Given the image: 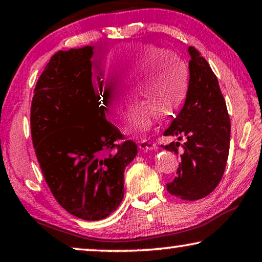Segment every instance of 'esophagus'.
<instances>
[{"label":"esophagus","mask_w":262,"mask_h":262,"mask_svg":"<svg viewBox=\"0 0 262 262\" xmlns=\"http://www.w3.org/2000/svg\"><path fill=\"white\" fill-rule=\"evenodd\" d=\"M139 148L142 149V150H146V152H148V150L157 149L158 147L154 142L147 141V140H142V141L139 142Z\"/></svg>","instance_id":"esophagus-1"}]
</instances>
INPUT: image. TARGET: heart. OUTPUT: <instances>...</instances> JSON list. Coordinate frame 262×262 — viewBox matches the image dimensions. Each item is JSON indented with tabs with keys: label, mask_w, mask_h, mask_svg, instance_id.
Here are the masks:
<instances>
[{
	"label": "heart",
	"mask_w": 262,
	"mask_h": 262,
	"mask_svg": "<svg viewBox=\"0 0 262 262\" xmlns=\"http://www.w3.org/2000/svg\"><path fill=\"white\" fill-rule=\"evenodd\" d=\"M105 68L114 82L101 78L96 86V98L103 115L114 121L122 119L127 104L124 90H129V95L142 104L132 110L130 126L126 127L130 135L148 132L153 123L152 110L160 115L171 113L185 95V62L176 53L157 46H121L109 54Z\"/></svg>",
	"instance_id": "1"
}]
</instances>
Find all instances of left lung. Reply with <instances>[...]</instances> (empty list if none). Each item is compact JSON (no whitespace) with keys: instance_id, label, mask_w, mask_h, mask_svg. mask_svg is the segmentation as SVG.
I'll return each mask as SVG.
<instances>
[{"instance_id":"left-lung-1","label":"left lung","mask_w":262,"mask_h":262,"mask_svg":"<svg viewBox=\"0 0 262 262\" xmlns=\"http://www.w3.org/2000/svg\"><path fill=\"white\" fill-rule=\"evenodd\" d=\"M190 79L185 103L164 132L184 142L163 148L180 154L177 177L166 187L172 196L197 201L212 192L222 179L230 145V119L219 80L208 61L189 47Z\"/></svg>"}]
</instances>
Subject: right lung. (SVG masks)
I'll list each match as a JSON object with an SVG mask.
<instances>
[{
    "mask_svg": "<svg viewBox=\"0 0 262 262\" xmlns=\"http://www.w3.org/2000/svg\"><path fill=\"white\" fill-rule=\"evenodd\" d=\"M94 46L59 51L36 82L31 132L36 159L57 202L86 221L122 202L123 173L138 154L132 140L103 119L93 85Z\"/></svg>",
    "mask_w": 262,
    "mask_h": 262,
    "instance_id": "obj_1",
    "label": "right lung"
}]
</instances>
